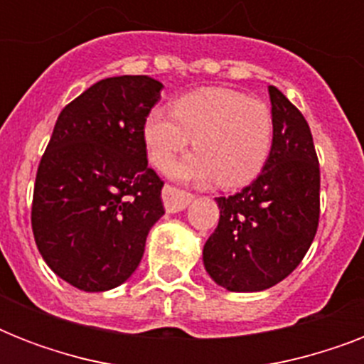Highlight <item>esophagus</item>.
<instances>
[{"instance_id":"1","label":"esophagus","mask_w":364,"mask_h":364,"mask_svg":"<svg viewBox=\"0 0 364 364\" xmlns=\"http://www.w3.org/2000/svg\"><path fill=\"white\" fill-rule=\"evenodd\" d=\"M162 200H164V208L168 213H177V211L185 210L191 204L193 194L173 187V185H164V188H162Z\"/></svg>"}]
</instances>
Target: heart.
I'll list each match as a JSON object with an SVG mask.
<instances>
[{"instance_id":"1","label":"heart","mask_w":364,"mask_h":364,"mask_svg":"<svg viewBox=\"0 0 364 364\" xmlns=\"http://www.w3.org/2000/svg\"><path fill=\"white\" fill-rule=\"evenodd\" d=\"M143 137L149 159L159 170H168L177 154L194 151L171 173L196 185L217 179L234 188L253 181L264 168L274 143L270 107L230 88H200L185 94L173 113L154 107L149 113Z\"/></svg>"}]
</instances>
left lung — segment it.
I'll use <instances>...</instances> for the list:
<instances>
[{"label": "left lung", "instance_id": "obj_1", "mask_svg": "<svg viewBox=\"0 0 364 364\" xmlns=\"http://www.w3.org/2000/svg\"><path fill=\"white\" fill-rule=\"evenodd\" d=\"M274 143L260 176L219 196V225L204 245L211 279L234 293L274 287L308 253L319 225V160L304 115L268 87Z\"/></svg>", "mask_w": 364, "mask_h": 364}]
</instances>
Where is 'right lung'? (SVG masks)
Returning <instances> with one entry per match:
<instances>
[{"instance_id":"right-lung-1","label":"right lung","mask_w":364,"mask_h":364,"mask_svg":"<svg viewBox=\"0 0 364 364\" xmlns=\"http://www.w3.org/2000/svg\"><path fill=\"white\" fill-rule=\"evenodd\" d=\"M162 88L147 75L102 79L54 124L37 168L31 230L48 268L81 291L124 283L164 215V181L149 168L143 137Z\"/></svg>"}]
</instances>
